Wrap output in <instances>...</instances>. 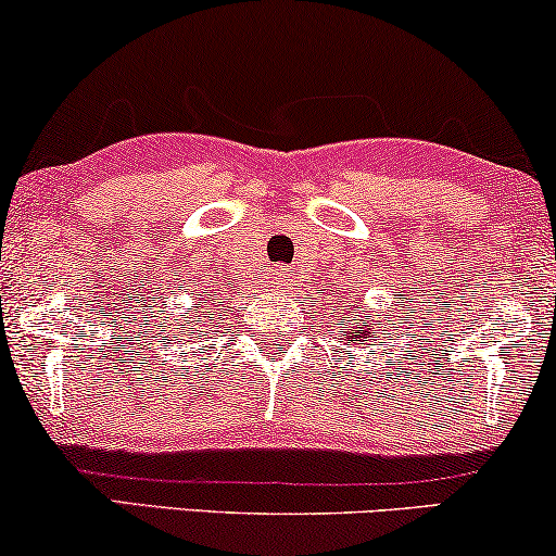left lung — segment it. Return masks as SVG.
Listing matches in <instances>:
<instances>
[{
    "instance_id": "obj_1",
    "label": "left lung",
    "mask_w": 556,
    "mask_h": 556,
    "mask_svg": "<svg viewBox=\"0 0 556 556\" xmlns=\"http://www.w3.org/2000/svg\"><path fill=\"white\" fill-rule=\"evenodd\" d=\"M342 321H352L355 324V327H350V334H344L348 337V342H367V327H365V321L363 319H355V316H350V314H344L342 316Z\"/></svg>"
}]
</instances>
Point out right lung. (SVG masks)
Instances as JSON below:
<instances>
[{
    "label": "right lung",
    "mask_w": 556,
    "mask_h": 556,
    "mask_svg": "<svg viewBox=\"0 0 556 556\" xmlns=\"http://www.w3.org/2000/svg\"><path fill=\"white\" fill-rule=\"evenodd\" d=\"M208 321H212V316H208ZM197 331H199V329H197Z\"/></svg>",
    "instance_id": "right-lung-1"
}]
</instances>
